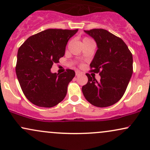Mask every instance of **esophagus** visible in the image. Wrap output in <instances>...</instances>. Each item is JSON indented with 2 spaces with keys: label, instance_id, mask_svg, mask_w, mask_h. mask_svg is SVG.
I'll return each mask as SVG.
<instances>
[{
  "label": "esophagus",
  "instance_id": "obj_1",
  "mask_svg": "<svg viewBox=\"0 0 150 150\" xmlns=\"http://www.w3.org/2000/svg\"><path fill=\"white\" fill-rule=\"evenodd\" d=\"M80 74H81V73L80 71H78V70L75 71V75H76V76H78V75H80Z\"/></svg>",
  "mask_w": 150,
  "mask_h": 150
}]
</instances>
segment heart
I'll return each mask as SVG.
<instances>
[{
	"label": "heart",
	"mask_w": 150,
	"mask_h": 150,
	"mask_svg": "<svg viewBox=\"0 0 150 150\" xmlns=\"http://www.w3.org/2000/svg\"><path fill=\"white\" fill-rule=\"evenodd\" d=\"M90 41H92L90 38L89 37H85L83 39V43L84 42H90Z\"/></svg>",
	"instance_id": "b5f03b06"
}]
</instances>
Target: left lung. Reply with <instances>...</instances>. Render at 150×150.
Segmentation results:
<instances>
[{
	"label": "left lung",
	"instance_id": "1",
	"mask_svg": "<svg viewBox=\"0 0 150 150\" xmlns=\"http://www.w3.org/2000/svg\"><path fill=\"white\" fill-rule=\"evenodd\" d=\"M95 40L98 49L90 72L99 73L101 79L86 73L88 82L82 86L85 99L97 107H107L121 99L131 78L132 55L125 43L104 29L85 31Z\"/></svg>",
	"mask_w": 150,
	"mask_h": 150
}]
</instances>
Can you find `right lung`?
Listing matches in <instances>:
<instances>
[{"label": "right lung", "instance_id": "obj_1", "mask_svg": "<svg viewBox=\"0 0 150 150\" xmlns=\"http://www.w3.org/2000/svg\"><path fill=\"white\" fill-rule=\"evenodd\" d=\"M78 31L49 29L31 36L19 48L15 71L27 99L40 107L59 104L75 77L73 70L52 73L51 68L65 54L70 38Z\"/></svg>", "mask_w": 150, "mask_h": 150}]
</instances>
